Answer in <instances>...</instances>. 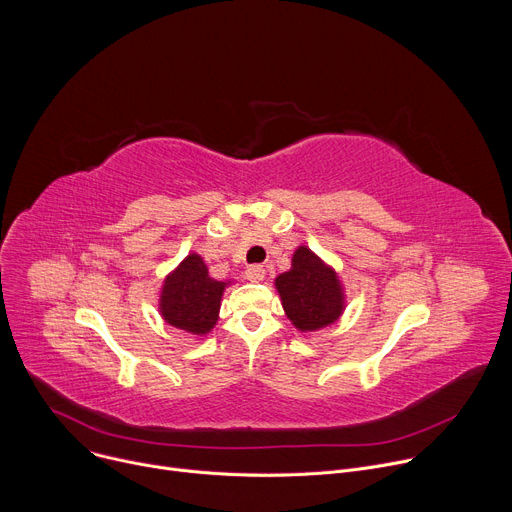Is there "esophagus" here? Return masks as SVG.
I'll list each match as a JSON object with an SVG mask.
<instances>
[{
    "instance_id": "34e87169",
    "label": "esophagus",
    "mask_w": 512,
    "mask_h": 512,
    "mask_svg": "<svg viewBox=\"0 0 512 512\" xmlns=\"http://www.w3.org/2000/svg\"><path fill=\"white\" fill-rule=\"evenodd\" d=\"M245 275H247L249 281H261V279L265 277V269H263V265L255 263V265H249V267H247Z\"/></svg>"
}]
</instances>
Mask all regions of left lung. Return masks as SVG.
Wrapping results in <instances>:
<instances>
[{"mask_svg":"<svg viewBox=\"0 0 512 512\" xmlns=\"http://www.w3.org/2000/svg\"><path fill=\"white\" fill-rule=\"evenodd\" d=\"M287 318L302 332L332 324L344 308L342 287L336 273L308 247H300L291 269L275 279Z\"/></svg>","mask_w":512,"mask_h":512,"instance_id":"8db88e82","label":"left lung"}]
</instances>
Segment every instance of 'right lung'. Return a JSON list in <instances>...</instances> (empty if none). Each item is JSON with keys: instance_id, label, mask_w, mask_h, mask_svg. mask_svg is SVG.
<instances>
[{"instance_id": "add662e5", "label": "right lung", "mask_w": 512, "mask_h": 512, "mask_svg": "<svg viewBox=\"0 0 512 512\" xmlns=\"http://www.w3.org/2000/svg\"><path fill=\"white\" fill-rule=\"evenodd\" d=\"M225 283L208 277L200 255H188L180 267L166 277L160 298V310L168 324L206 334L218 320Z\"/></svg>"}]
</instances>
